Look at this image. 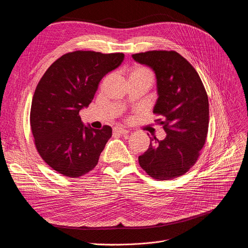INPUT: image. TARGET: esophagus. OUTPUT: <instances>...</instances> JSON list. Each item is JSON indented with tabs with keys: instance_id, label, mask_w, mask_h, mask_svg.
<instances>
[{
	"instance_id": "obj_1",
	"label": "esophagus",
	"mask_w": 248,
	"mask_h": 248,
	"mask_svg": "<svg viewBox=\"0 0 248 248\" xmlns=\"http://www.w3.org/2000/svg\"><path fill=\"white\" fill-rule=\"evenodd\" d=\"M114 132L118 133V134H121V135H126L129 133V131L124 129V128H121V127H115L114 128Z\"/></svg>"
}]
</instances>
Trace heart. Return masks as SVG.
<instances>
[{
	"mask_svg": "<svg viewBox=\"0 0 248 248\" xmlns=\"http://www.w3.org/2000/svg\"><path fill=\"white\" fill-rule=\"evenodd\" d=\"M128 77L129 78H144L147 79L148 81H151L153 83L154 81V73L152 72L151 69H148L147 67L144 66H134L133 68L130 69L129 74H128Z\"/></svg>",
	"mask_w": 248,
	"mask_h": 248,
	"instance_id": "1",
	"label": "heart"
}]
</instances>
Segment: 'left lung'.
Returning <instances> with one entry per match:
<instances>
[{
    "instance_id": "8db88e82",
    "label": "left lung",
    "mask_w": 248,
    "mask_h": 248,
    "mask_svg": "<svg viewBox=\"0 0 248 248\" xmlns=\"http://www.w3.org/2000/svg\"><path fill=\"white\" fill-rule=\"evenodd\" d=\"M156 76L158 98L154 114L167 136L151 138L138 156L140 167L154 179L170 180L189 171L199 160L209 131V98L194 67L175 51H148L132 55Z\"/></svg>"
}]
</instances>
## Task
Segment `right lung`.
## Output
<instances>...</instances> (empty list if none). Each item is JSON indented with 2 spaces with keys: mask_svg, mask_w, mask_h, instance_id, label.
Segmentation results:
<instances>
[{
  "mask_svg": "<svg viewBox=\"0 0 248 248\" xmlns=\"http://www.w3.org/2000/svg\"><path fill=\"white\" fill-rule=\"evenodd\" d=\"M123 60V53L70 52L49 66L37 83L31 131L38 155L56 172L77 178L97 165L112 128L85 127L79 111L93 102L102 78Z\"/></svg>",
  "mask_w": 248,
  "mask_h": 248,
  "instance_id": "right-lung-1",
  "label": "right lung"
}]
</instances>
